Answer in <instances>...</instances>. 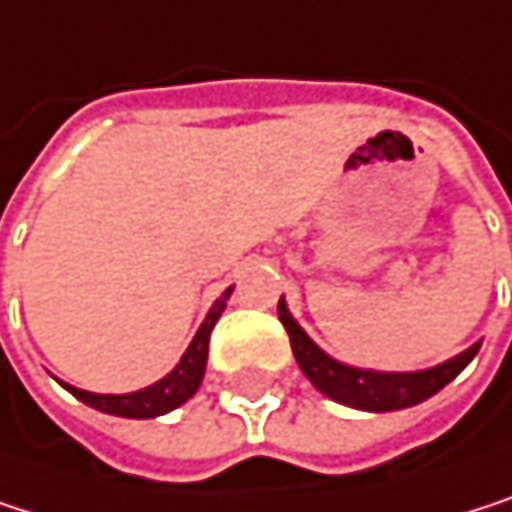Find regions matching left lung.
Segmentation results:
<instances>
[{
  "mask_svg": "<svg viewBox=\"0 0 512 512\" xmlns=\"http://www.w3.org/2000/svg\"><path fill=\"white\" fill-rule=\"evenodd\" d=\"M279 321L285 324L288 336H291V348L294 357L303 369V375L333 402L357 408V411H372V414H384V411H402L411 405L426 402L429 396H435L438 390H444L480 351L483 342H474L471 348H465L462 354L432 366V369H420V372H375V369H360V366H348L339 363L336 357H330L324 348H318L309 333L294 321L285 297L279 300Z\"/></svg>",
  "mask_w": 512,
  "mask_h": 512,
  "instance_id": "8db88e82",
  "label": "left lung"
}]
</instances>
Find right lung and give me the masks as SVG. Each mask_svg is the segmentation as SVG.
<instances>
[{
  "label": "right lung",
  "mask_w": 512,
  "mask_h": 512,
  "mask_svg": "<svg viewBox=\"0 0 512 512\" xmlns=\"http://www.w3.org/2000/svg\"><path fill=\"white\" fill-rule=\"evenodd\" d=\"M233 288H227L209 309V315L203 318L200 330L194 333L191 345L185 348V354L179 357V363L173 366V372H167L161 381L143 387V390H134V393H89V390H77L71 384H62L71 396H77L83 405L101 411V414H113V417H128V420H152V417H161L179 405H185L200 381H203V372H206V354H209V333L215 327V321L221 318L227 300H230Z\"/></svg>",
  "instance_id": "obj_1"
}]
</instances>
